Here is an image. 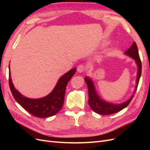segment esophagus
I'll return each mask as SVG.
<instances>
[{
    "label": "esophagus",
    "mask_w": 150,
    "mask_h": 150,
    "mask_svg": "<svg viewBox=\"0 0 150 150\" xmlns=\"http://www.w3.org/2000/svg\"><path fill=\"white\" fill-rule=\"evenodd\" d=\"M86 70V68H85V66L83 64H79L78 67H77V71H78V72H84Z\"/></svg>",
    "instance_id": "34e87169"
}]
</instances>
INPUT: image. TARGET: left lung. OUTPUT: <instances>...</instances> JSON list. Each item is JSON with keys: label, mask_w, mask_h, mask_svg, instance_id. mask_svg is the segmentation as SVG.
I'll return each mask as SVG.
<instances>
[{"label": "left lung", "mask_w": 150, "mask_h": 150, "mask_svg": "<svg viewBox=\"0 0 150 150\" xmlns=\"http://www.w3.org/2000/svg\"><path fill=\"white\" fill-rule=\"evenodd\" d=\"M125 54L133 58L135 60L136 62L138 65V74H137V86H136V90L137 89L138 85L139 83V78L142 74V61H141L140 57L139 56V52L138 50L137 45L135 42H134L131 47L127 50L125 52ZM84 81L87 84L88 89V104L90 106L91 108L95 112L99 115H108L114 114L117 112H119L121 110H123L128 105L134 96L131 97L128 101H127L122 104H112L109 103L104 101L102 99L99 98L97 95L96 91H95L93 81L89 79L88 78H85ZM135 90V92H136Z\"/></svg>", "instance_id": "obj_1"}]
</instances>
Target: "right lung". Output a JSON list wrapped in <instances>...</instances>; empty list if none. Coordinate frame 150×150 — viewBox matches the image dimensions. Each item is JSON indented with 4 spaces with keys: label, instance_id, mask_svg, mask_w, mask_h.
I'll use <instances>...</instances> for the list:
<instances>
[{
    "label": "right lung",
    "instance_id": "obj_1",
    "mask_svg": "<svg viewBox=\"0 0 150 150\" xmlns=\"http://www.w3.org/2000/svg\"><path fill=\"white\" fill-rule=\"evenodd\" d=\"M8 69H10L9 67ZM76 71L74 68L61 77L52 91L47 96L40 99H29L18 92L12 83L11 72L8 76V84L13 97L25 110L35 117H47L57 114L61 110L64 104L66 86Z\"/></svg>",
    "mask_w": 150,
    "mask_h": 150
}]
</instances>
